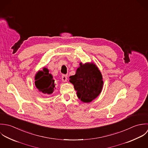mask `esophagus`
I'll return each mask as SVG.
<instances>
[{
  "instance_id": "obj_1",
  "label": "esophagus",
  "mask_w": 148,
  "mask_h": 148,
  "mask_svg": "<svg viewBox=\"0 0 148 148\" xmlns=\"http://www.w3.org/2000/svg\"><path fill=\"white\" fill-rule=\"evenodd\" d=\"M62 81L64 82H66L67 80V75H63L62 76Z\"/></svg>"
}]
</instances>
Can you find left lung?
Returning a JSON list of instances; mask_svg holds the SVG:
<instances>
[{
  "mask_svg": "<svg viewBox=\"0 0 148 148\" xmlns=\"http://www.w3.org/2000/svg\"><path fill=\"white\" fill-rule=\"evenodd\" d=\"M74 75L69 77L77 97L81 101L89 103L101 93L103 82L101 73L93 63H80Z\"/></svg>",
  "mask_w": 148,
  "mask_h": 148,
  "instance_id": "left-lung-1",
  "label": "left lung"
}]
</instances>
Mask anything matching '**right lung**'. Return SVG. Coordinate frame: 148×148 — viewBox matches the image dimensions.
I'll return each instance as SVG.
<instances>
[{
  "instance_id": "right-lung-1",
  "label": "right lung",
  "mask_w": 148,
  "mask_h": 148,
  "mask_svg": "<svg viewBox=\"0 0 148 148\" xmlns=\"http://www.w3.org/2000/svg\"><path fill=\"white\" fill-rule=\"evenodd\" d=\"M49 72V70L45 67L42 71H39L35 76V85L39 91L51 94L54 90L56 84L53 75Z\"/></svg>"
}]
</instances>
